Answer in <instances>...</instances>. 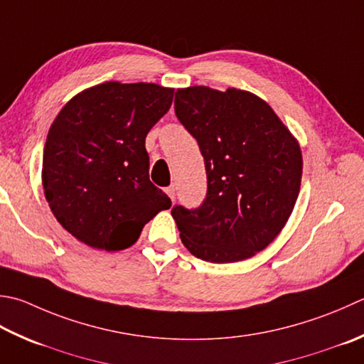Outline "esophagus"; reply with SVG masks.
I'll return each instance as SVG.
<instances>
[{"instance_id": "esophagus-1", "label": "esophagus", "mask_w": 364, "mask_h": 364, "mask_svg": "<svg viewBox=\"0 0 364 364\" xmlns=\"http://www.w3.org/2000/svg\"><path fill=\"white\" fill-rule=\"evenodd\" d=\"M166 192H167V196L172 198V200H175V186H173V184H172V186L166 188Z\"/></svg>"}]
</instances>
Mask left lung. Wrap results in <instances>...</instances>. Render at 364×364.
Here are the masks:
<instances>
[{"label": "left lung", "mask_w": 364, "mask_h": 364, "mask_svg": "<svg viewBox=\"0 0 364 364\" xmlns=\"http://www.w3.org/2000/svg\"><path fill=\"white\" fill-rule=\"evenodd\" d=\"M175 113L197 140L208 180L198 208H172L183 245L213 263L254 257L294 211L303 173L300 144L272 107L245 90L180 88Z\"/></svg>", "instance_id": "left-lung-1"}]
</instances>
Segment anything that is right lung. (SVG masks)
Instances as JSON below:
<instances>
[{
    "label": "right lung",
    "mask_w": 364,
    "mask_h": 364,
    "mask_svg": "<svg viewBox=\"0 0 364 364\" xmlns=\"http://www.w3.org/2000/svg\"><path fill=\"white\" fill-rule=\"evenodd\" d=\"M173 88L105 82L83 90L50 126L42 186L56 220L90 247L121 251L172 202L149 181L145 139Z\"/></svg>",
    "instance_id": "right-lung-1"
}]
</instances>
